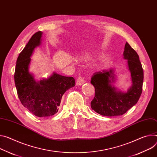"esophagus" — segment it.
Wrapping results in <instances>:
<instances>
[{
	"label": "esophagus",
	"mask_w": 157,
	"mask_h": 157,
	"mask_svg": "<svg viewBox=\"0 0 157 157\" xmlns=\"http://www.w3.org/2000/svg\"><path fill=\"white\" fill-rule=\"evenodd\" d=\"M85 82V79L84 78V77L82 76H79L78 77L77 81H76V85H81L84 82Z\"/></svg>",
	"instance_id": "obj_1"
}]
</instances>
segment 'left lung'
<instances>
[{"instance_id":"obj_1","label":"left lung","mask_w":157,"mask_h":157,"mask_svg":"<svg viewBox=\"0 0 157 157\" xmlns=\"http://www.w3.org/2000/svg\"><path fill=\"white\" fill-rule=\"evenodd\" d=\"M123 56L128 60L131 73L132 86L126 93L117 91L111 86L113 70H103L94 73L91 83L94 86V97L91 102V108L99 115L106 117L120 116L132 108L141 94L144 70L136 52L126 42Z\"/></svg>"}]
</instances>
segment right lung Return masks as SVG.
Listing matches in <instances>:
<instances>
[{
  "label": "right lung",
  "mask_w": 157,
  "mask_h": 157,
  "mask_svg": "<svg viewBox=\"0 0 157 157\" xmlns=\"http://www.w3.org/2000/svg\"><path fill=\"white\" fill-rule=\"evenodd\" d=\"M42 33H36L19 54L14 73V81L22 105L38 117H48L58 111L61 98L66 90L75 86L73 77L54 73L46 79L37 82L29 72L34 48L40 44Z\"/></svg>",
  "instance_id": "1"
}]
</instances>
